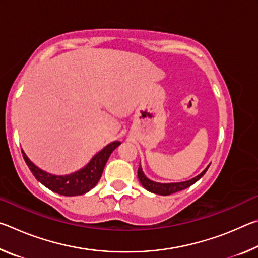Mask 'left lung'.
I'll list each match as a JSON object with an SVG mask.
<instances>
[{
  "label": "left lung",
  "instance_id": "1",
  "mask_svg": "<svg viewBox=\"0 0 258 258\" xmlns=\"http://www.w3.org/2000/svg\"><path fill=\"white\" fill-rule=\"evenodd\" d=\"M211 165V164H209ZM209 165L207 166L206 168L204 169V171L197 175L194 178H191V180H187L184 182H176V183H159V182H155L150 180V178H148L145 173L142 171V167L141 165L139 166V169H138V177H139V181L141 183L142 186L145 187L146 190L152 192V194H156V195H160V196H168V195H172V194H175V192H178L181 190H184L186 187L191 186L192 184H195L196 182H197L200 177H202L206 171L209 167Z\"/></svg>",
  "mask_w": 258,
  "mask_h": 258
}]
</instances>
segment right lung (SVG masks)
Returning <instances> with one entry per match:
<instances>
[{
  "label": "right lung",
  "mask_w": 258,
  "mask_h": 258,
  "mask_svg": "<svg viewBox=\"0 0 258 258\" xmlns=\"http://www.w3.org/2000/svg\"><path fill=\"white\" fill-rule=\"evenodd\" d=\"M119 145V141L109 143L101 151L94 155L86 166L72 174H67V175H54V174L43 171L26 156L24 150H21V152H23V157L30 172L33 173L38 182H41L43 185L55 194L73 197V196L84 195L97 185L102 175L108 158Z\"/></svg>",
  "instance_id": "add662e5"
}]
</instances>
